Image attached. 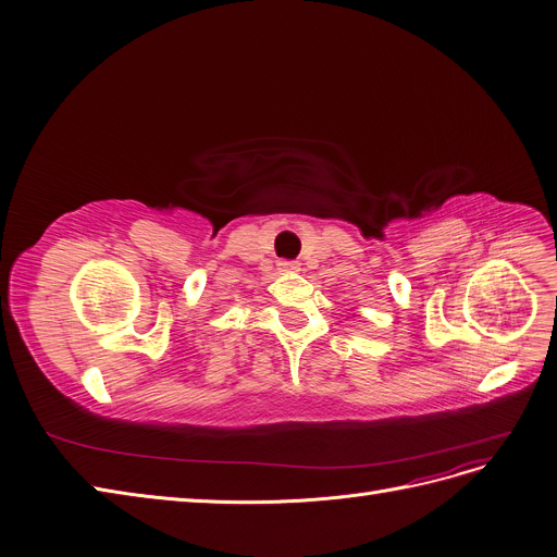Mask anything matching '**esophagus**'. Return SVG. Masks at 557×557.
Masks as SVG:
<instances>
[{
	"label": "esophagus",
	"mask_w": 557,
	"mask_h": 557,
	"mask_svg": "<svg viewBox=\"0 0 557 557\" xmlns=\"http://www.w3.org/2000/svg\"><path fill=\"white\" fill-rule=\"evenodd\" d=\"M277 267L282 269V271H298V261H288V259H284V261H280Z\"/></svg>",
	"instance_id": "obj_1"
}]
</instances>
